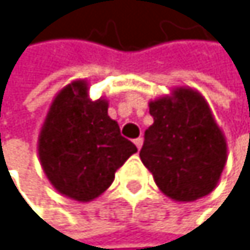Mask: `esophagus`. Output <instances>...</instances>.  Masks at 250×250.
Here are the masks:
<instances>
[{
    "label": "esophagus",
    "mask_w": 250,
    "mask_h": 250,
    "mask_svg": "<svg viewBox=\"0 0 250 250\" xmlns=\"http://www.w3.org/2000/svg\"><path fill=\"white\" fill-rule=\"evenodd\" d=\"M133 142H135V145L138 146V149H141V148H142V144H144V138H141V136H139V138H136Z\"/></svg>",
    "instance_id": "obj_1"
}]
</instances>
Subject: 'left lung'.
<instances>
[{"label": "left lung", "instance_id": "left-lung-1", "mask_svg": "<svg viewBox=\"0 0 250 250\" xmlns=\"http://www.w3.org/2000/svg\"><path fill=\"white\" fill-rule=\"evenodd\" d=\"M142 163L167 197L192 202L216 187L227 162V142L205 98L192 88L149 102Z\"/></svg>", "mask_w": 250, "mask_h": 250}]
</instances>
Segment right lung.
I'll list each match as a JSON object with an SVG mask.
<instances>
[{"label":"right lung","instance_id":"right-lung-1","mask_svg":"<svg viewBox=\"0 0 250 250\" xmlns=\"http://www.w3.org/2000/svg\"><path fill=\"white\" fill-rule=\"evenodd\" d=\"M136 151L109 118L108 102L88 99L84 81L68 84L55 98L38 142L41 166L51 185L78 202L101 195Z\"/></svg>","mask_w":250,"mask_h":250}]
</instances>
